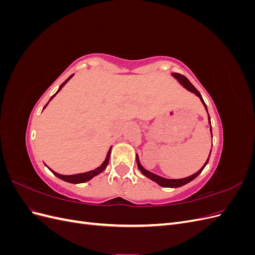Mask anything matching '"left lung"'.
Instances as JSON below:
<instances>
[{
	"instance_id": "obj_1",
	"label": "left lung",
	"mask_w": 255,
	"mask_h": 255,
	"mask_svg": "<svg viewBox=\"0 0 255 255\" xmlns=\"http://www.w3.org/2000/svg\"><path fill=\"white\" fill-rule=\"evenodd\" d=\"M171 75L173 76L174 79L177 80V82H179L184 88H186L188 91L192 92V94H195L197 97L200 98V100H201V102H202L203 106L205 107V110H206V112H207V106H206L205 102L203 101V98H202L201 94H200V92L195 88L194 85H192V84L189 82V80L186 78V76H184V75H182V74H180V73H171ZM207 115H208V113H207ZM208 125L211 126V117H210V115H208ZM210 130H211V135H212V137H213L212 126H211ZM211 152H212V150H211ZM210 156H211V153H210V155H208V157H207V159H206V161H205V164L202 166V168L200 169V170H198L196 173L191 174V175H189V176L183 177V179H166V177H163V176L157 175V174L153 173V172H151V171H149V170H146V169H144V168L142 167V165L140 164V160H139V157H138V154H136V161H137L138 169H139V170L141 171V173H142L144 176L148 177V179L154 181L156 184H158L159 186L170 187V188H176V187H181V186H183V185L191 182L192 180H195L196 177H197L200 173L202 172L204 167L207 165L208 159H210Z\"/></svg>"
}]
</instances>
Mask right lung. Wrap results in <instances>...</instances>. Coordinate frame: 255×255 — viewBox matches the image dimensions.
<instances>
[{
    "label": "right lung",
    "instance_id": "add662e5",
    "mask_svg": "<svg viewBox=\"0 0 255 255\" xmlns=\"http://www.w3.org/2000/svg\"><path fill=\"white\" fill-rule=\"evenodd\" d=\"M74 74H72V75H70L69 76V78L60 85L59 86V88L57 89V91H56V94L55 95H57V92H59L60 91V89L63 88L65 85L67 84V82L70 80L72 76H73ZM55 95L54 96H52L51 97V99H50V101L51 100L55 97ZM49 101V102H50ZM49 102L45 104V106L43 107V110L45 109V107L48 106V104H49ZM42 110V111H43ZM111 152H112V146L110 148V150H109V152H107V154H106V157H105V159H104V161L102 163V165L101 166H99L98 168H96V169H94V170H90V171H87V172H82V173H76V174H70V175H65V174H59V173H57V172H55V171H53L51 168H49L47 165V166L50 170L52 171V173L54 174V175H56L58 179H60V180H63V181H65V182H68V183H73V184H80V183H85V182H87V181H90L92 177H95L96 175H98V174H100L101 172H103L104 170H105V168L107 167V165H109V161H110V157H111Z\"/></svg>",
    "mask_w": 255,
    "mask_h": 255
}]
</instances>
